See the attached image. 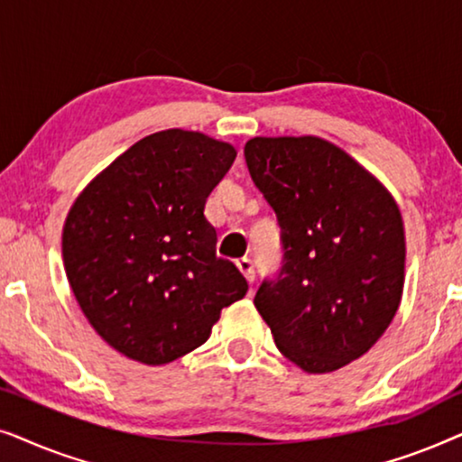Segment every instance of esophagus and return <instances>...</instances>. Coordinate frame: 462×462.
Instances as JSON below:
<instances>
[{
	"label": "esophagus",
	"instance_id": "1",
	"mask_svg": "<svg viewBox=\"0 0 462 462\" xmlns=\"http://www.w3.org/2000/svg\"><path fill=\"white\" fill-rule=\"evenodd\" d=\"M237 269L242 271L244 277H245V280H248L250 283L254 282V263H252L250 258H239V261H237Z\"/></svg>",
	"mask_w": 462,
	"mask_h": 462
}]
</instances>
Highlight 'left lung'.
Returning a JSON list of instances; mask_svg holds the SVG:
<instances>
[{"label":"left lung","mask_w":462,"mask_h":462,"mask_svg":"<svg viewBox=\"0 0 462 462\" xmlns=\"http://www.w3.org/2000/svg\"><path fill=\"white\" fill-rule=\"evenodd\" d=\"M248 172L273 208L282 269L254 307L277 349L324 374L362 357L395 318L406 237L391 193L337 144L318 136H256Z\"/></svg>","instance_id":"8db88e82"}]
</instances>
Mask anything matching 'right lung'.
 Segmentation results:
<instances>
[{"label": "right lung", "instance_id": "obj_1", "mask_svg": "<svg viewBox=\"0 0 462 462\" xmlns=\"http://www.w3.org/2000/svg\"><path fill=\"white\" fill-rule=\"evenodd\" d=\"M237 151L201 132L163 130L105 168L75 199L62 261L100 338L134 362L170 364L210 337L248 282L217 256L204 217Z\"/></svg>", "mask_w": 462, "mask_h": 462}]
</instances>
